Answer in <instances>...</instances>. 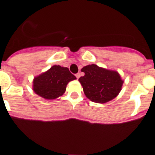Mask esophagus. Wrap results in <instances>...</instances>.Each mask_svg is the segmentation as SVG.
Instances as JSON below:
<instances>
[{"label": "esophagus", "instance_id": "obj_1", "mask_svg": "<svg viewBox=\"0 0 155 155\" xmlns=\"http://www.w3.org/2000/svg\"><path fill=\"white\" fill-rule=\"evenodd\" d=\"M75 76H76V78H77V79H79V78H80V73H77V74H75Z\"/></svg>", "mask_w": 155, "mask_h": 155}]
</instances>
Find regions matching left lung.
Wrapping results in <instances>:
<instances>
[{
	"label": "left lung",
	"instance_id": "1",
	"mask_svg": "<svg viewBox=\"0 0 155 155\" xmlns=\"http://www.w3.org/2000/svg\"><path fill=\"white\" fill-rule=\"evenodd\" d=\"M84 75L79 79L85 96L92 101L105 103L114 99L120 92L123 81L117 71L87 65L81 69Z\"/></svg>",
	"mask_w": 155,
	"mask_h": 155
}]
</instances>
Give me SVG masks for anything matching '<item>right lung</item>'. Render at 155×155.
<instances>
[{
    "label": "right lung",
    "mask_w": 155,
    "mask_h": 155,
    "mask_svg": "<svg viewBox=\"0 0 155 155\" xmlns=\"http://www.w3.org/2000/svg\"><path fill=\"white\" fill-rule=\"evenodd\" d=\"M76 79L68 68L53 66L34 80L33 89L40 97L47 100L55 99L64 93L68 83Z\"/></svg>",
    "instance_id": "1"
}]
</instances>
